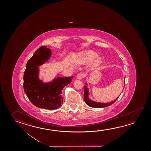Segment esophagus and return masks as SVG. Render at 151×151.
Masks as SVG:
<instances>
[{
  "label": "esophagus",
  "mask_w": 151,
  "mask_h": 151,
  "mask_svg": "<svg viewBox=\"0 0 151 151\" xmlns=\"http://www.w3.org/2000/svg\"><path fill=\"white\" fill-rule=\"evenodd\" d=\"M84 77H85V74L84 73H80L79 74H78L77 75V79H82Z\"/></svg>",
  "instance_id": "obj_1"
}]
</instances>
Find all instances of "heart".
Masks as SVG:
<instances>
[{
	"mask_svg": "<svg viewBox=\"0 0 151 151\" xmlns=\"http://www.w3.org/2000/svg\"><path fill=\"white\" fill-rule=\"evenodd\" d=\"M97 57V55L94 52H87L83 55L84 62L86 63H89L93 61ZM101 59L100 58H98L95 60L94 64L95 65H99L101 64Z\"/></svg>",
	"mask_w": 151,
	"mask_h": 151,
	"instance_id": "b5f03b06",
	"label": "heart"
}]
</instances>
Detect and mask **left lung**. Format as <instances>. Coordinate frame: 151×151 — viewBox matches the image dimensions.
Here are the masks:
<instances>
[{
  "instance_id": "obj_1",
  "label": "left lung",
  "mask_w": 151,
  "mask_h": 151,
  "mask_svg": "<svg viewBox=\"0 0 151 151\" xmlns=\"http://www.w3.org/2000/svg\"><path fill=\"white\" fill-rule=\"evenodd\" d=\"M86 84H87L86 83ZM84 101L85 103H86L89 106L91 107H95V108H101V107H105L109 106L111 105V104H113L116 101V100L118 99L119 97L116 98V99H114L113 101H111L109 103H99V102H96V101H93L91 99H90L88 97V95H89V91L88 88H87L86 86L84 87Z\"/></svg>"
}]
</instances>
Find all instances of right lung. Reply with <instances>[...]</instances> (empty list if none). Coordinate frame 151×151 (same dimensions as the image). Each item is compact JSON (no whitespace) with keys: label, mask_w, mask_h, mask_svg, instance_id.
<instances>
[{"label":"right lung","mask_w":151,"mask_h":151,"mask_svg":"<svg viewBox=\"0 0 151 151\" xmlns=\"http://www.w3.org/2000/svg\"><path fill=\"white\" fill-rule=\"evenodd\" d=\"M51 50L40 47L28 61L24 75V89L28 99L36 106L50 110L60 108L63 104L62 90L72 82L73 76L57 77L44 83L38 78V66L50 59Z\"/></svg>","instance_id":"add662e5"}]
</instances>
